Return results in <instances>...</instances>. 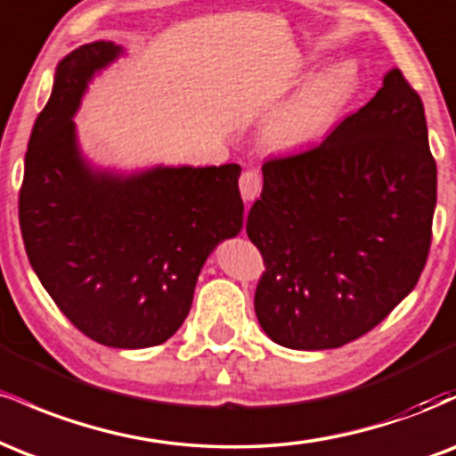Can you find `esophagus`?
Wrapping results in <instances>:
<instances>
[{"instance_id":"34e87169","label":"esophagus","mask_w":456,"mask_h":456,"mask_svg":"<svg viewBox=\"0 0 456 456\" xmlns=\"http://www.w3.org/2000/svg\"><path fill=\"white\" fill-rule=\"evenodd\" d=\"M261 186H264V180H261L259 171L246 169L240 175V195H242L244 201H253V199L259 197Z\"/></svg>"}]
</instances>
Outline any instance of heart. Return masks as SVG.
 Returning <instances> with one entry per match:
<instances>
[{"label":"heart","mask_w":456,"mask_h":456,"mask_svg":"<svg viewBox=\"0 0 456 456\" xmlns=\"http://www.w3.org/2000/svg\"><path fill=\"white\" fill-rule=\"evenodd\" d=\"M358 87L354 61L328 66L291 98L270 124V137L279 145H302L326 134L347 107Z\"/></svg>","instance_id":"1"}]
</instances>
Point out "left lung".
I'll return each mask as SVG.
<instances>
[{"label":"left lung","mask_w":456,"mask_h":456,"mask_svg":"<svg viewBox=\"0 0 456 456\" xmlns=\"http://www.w3.org/2000/svg\"><path fill=\"white\" fill-rule=\"evenodd\" d=\"M261 171L246 221L265 265L261 328L289 349L355 341L416 287L431 248L437 167L420 96L395 68L322 143Z\"/></svg>","instance_id":"left-lung-1"}]
</instances>
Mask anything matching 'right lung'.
Here are the masks:
<instances>
[{
  "instance_id": "add662e5",
  "label": "right lung",
  "mask_w": 456,
  "mask_h": 456,
  "mask_svg": "<svg viewBox=\"0 0 456 456\" xmlns=\"http://www.w3.org/2000/svg\"><path fill=\"white\" fill-rule=\"evenodd\" d=\"M119 53L101 40L57 66L25 154L19 223L31 268L60 311L92 341L141 349L174 337L208 255L242 229V169H92L72 115L94 72Z\"/></svg>"
}]
</instances>
